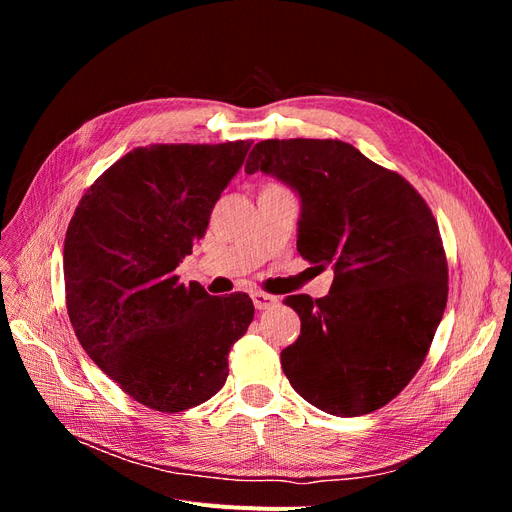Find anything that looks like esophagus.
<instances>
[{
    "mask_svg": "<svg viewBox=\"0 0 512 512\" xmlns=\"http://www.w3.org/2000/svg\"><path fill=\"white\" fill-rule=\"evenodd\" d=\"M252 299H254V307L256 309H269L273 305H277V297L267 292H252Z\"/></svg>",
    "mask_w": 512,
    "mask_h": 512,
    "instance_id": "esophagus-1",
    "label": "esophagus"
}]
</instances>
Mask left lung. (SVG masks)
Instances as JSON below:
<instances>
[{
	"label": "left lung",
	"instance_id": "1",
	"mask_svg": "<svg viewBox=\"0 0 512 512\" xmlns=\"http://www.w3.org/2000/svg\"><path fill=\"white\" fill-rule=\"evenodd\" d=\"M256 170L299 192L297 250L335 271L327 297L284 301L301 318L282 350L292 389L335 416L386 406L421 369L448 299L429 205L395 170L333 138L260 141L245 162V173Z\"/></svg>",
	"mask_w": 512,
	"mask_h": 512
}]
</instances>
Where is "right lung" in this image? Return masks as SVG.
<instances>
[{"label":"right lung","instance_id":"1","mask_svg":"<svg viewBox=\"0 0 512 512\" xmlns=\"http://www.w3.org/2000/svg\"><path fill=\"white\" fill-rule=\"evenodd\" d=\"M250 147H136L89 185L68 224L72 329L123 393L156 412H183L218 393L230 348L254 318L245 292L211 297L175 273Z\"/></svg>","mask_w":512,"mask_h":512}]
</instances>
